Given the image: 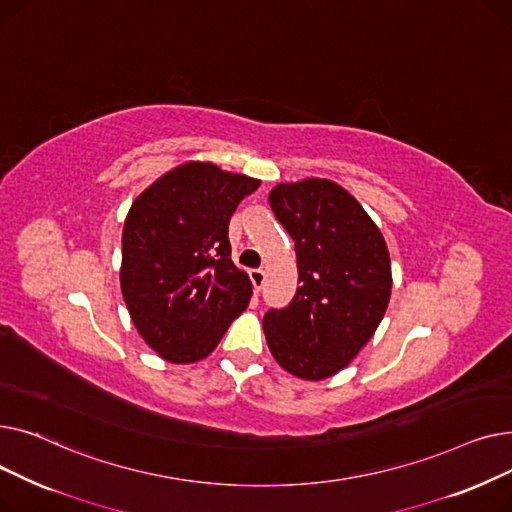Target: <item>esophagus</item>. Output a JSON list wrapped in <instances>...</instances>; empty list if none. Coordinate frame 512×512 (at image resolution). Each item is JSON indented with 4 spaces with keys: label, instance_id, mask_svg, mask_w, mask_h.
Wrapping results in <instances>:
<instances>
[{
    "label": "esophagus",
    "instance_id": "obj_1",
    "mask_svg": "<svg viewBox=\"0 0 512 512\" xmlns=\"http://www.w3.org/2000/svg\"><path fill=\"white\" fill-rule=\"evenodd\" d=\"M249 278H251V282H253L255 294H259L261 288L265 286V272H263V270H251V272H249Z\"/></svg>",
    "mask_w": 512,
    "mask_h": 512
}]
</instances>
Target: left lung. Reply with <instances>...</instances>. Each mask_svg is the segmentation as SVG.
<instances>
[{
    "label": "left lung",
    "mask_w": 512,
    "mask_h": 512,
    "mask_svg": "<svg viewBox=\"0 0 512 512\" xmlns=\"http://www.w3.org/2000/svg\"><path fill=\"white\" fill-rule=\"evenodd\" d=\"M276 220L294 240L299 288L263 317L274 359L303 380H324L351 363L378 330L392 288L382 232L332 180L278 184Z\"/></svg>",
    "instance_id": "left-lung-1"
}]
</instances>
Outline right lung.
Here are the masks:
<instances>
[{"mask_svg": "<svg viewBox=\"0 0 512 512\" xmlns=\"http://www.w3.org/2000/svg\"><path fill=\"white\" fill-rule=\"evenodd\" d=\"M259 180L191 161L132 203L120 284L145 342L172 363L205 359L247 309L253 286L232 263L228 224Z\"/></svg>", "mask_w": 512, "mask_h": 512, "instance_id": "right-lung-1", "label": "right lung"}]
</instances>
